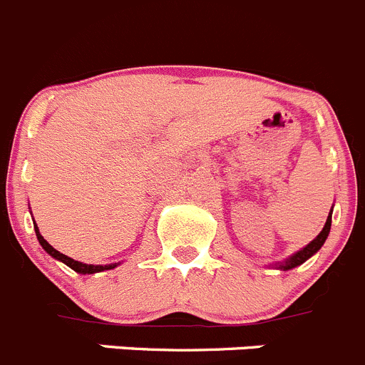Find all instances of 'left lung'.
Returning <instances> with one entry per match:
<instances>
[{"label":"left lung","mask_w":365,"mask_h":365,"mask_svg":"<svg viewBox=\"0 0 365 365\" xmlns=\"http://www.w3.org/2000/svg\"><path fill=\"white\" fill-rule=\"evenodd\" d=\"M331 214H333V209L329 210L328 220H326V223H324V229L319 232V236H317L315 240L309 241L304 248H301V250H297L295 254H292L290 257H286L284 261H277V263L270 264V267L277 268V270H282V272L292 270V268L299 267V264H302L304 261H308L312 255H315L317 252L321 250L322 245L326 243V240H328V236H329V229H331Z\"/></svg>","instance_id":"left-lung-1"}]
</instances>
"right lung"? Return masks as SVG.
<instances>
[{
    "label": "right lung",
    "instance_id": "1",
    "mask_svg": "<svg viewBox=\"0 0 365 365\" xmlns=\"http://www.w3.org/2000/svg\"><path fill=\"white\" fill-rule=\"evenodd\" d=\"M34 230H36V236H37V240H39L41 247L44 248V252H46V254L52 255L53 259L61 261V263H64V264H66V267H70L71 270H75V272H77V274H83V275H86V274H97V272L113 270L115 267H118V264H120V263L86 264V263H81V261H75V259H71V257H68V255L61 254L59 250H56V248H53L52 245L48 243V241L44 240V237L41 236V232H39V229H37V225H36V223H34Z\"/></svg>",
    "mask_w": 365,
    "mask_h": 365
}]
</instances>
